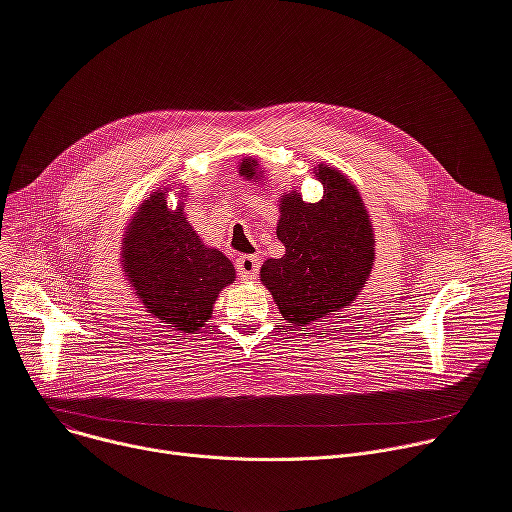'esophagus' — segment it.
<instances>
[{
	"mask_svg": "<svg viewBox=\"0 0 512 512\" xmlns=\"http://www.w3.org/2000/svg\"><path fill=\"white\" fill-rule=\"evenodd\" d=\"M235 267L243 280H251V277H255L259 271V259L255 255H241V257H237Z\"/></svg>",
	"mask_w": 512,
	"mask_h": 512,
	"instance_id": "1",
	"label": "esophagus"
}]
</instances>
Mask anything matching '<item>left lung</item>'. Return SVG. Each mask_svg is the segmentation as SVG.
Instances as JSON below:
<instances>
[{
	"mask_svg": "<svg viewBox=\"0 0 512 512\" xmlns=\"http://www.w3.org/2000/svg\"><path fill=\"white\" fill-rule=\"evenodd\" d=\"M255 165L243 161L241 173L253 179ZM316 177L324 188L320 202L306 204L298 194L282 198L277 239L286 253L261 267V282L284 320L298 327L349 306L374 263V230L355 185L322 165Z\"/></svg>",
	"mask_w": 512,
	"mask_h": 512,
	"instance_id": "obj_1",
	"label": "left lung"
}]
</instances>
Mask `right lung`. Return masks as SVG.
<instances>
[{
    "label": "right lung",
    "mask_w": 512,
    "mask_h": 512,
    "mask_svg": "<svg viewBox=\"0 0 512 512\" xmlns=\"http://www.w3.org/2000/svg\"><path fill=\"white\" fill-rule=\"evenodd\" d=\"M122 261L145 308L165 327L183 333L198 331L210 318L218 292L235 282L228 257L200 241L181 208H167L163 188L134 214Z\"/></svg>",
    "instance_id": "obj_1"
}]
</instances>
